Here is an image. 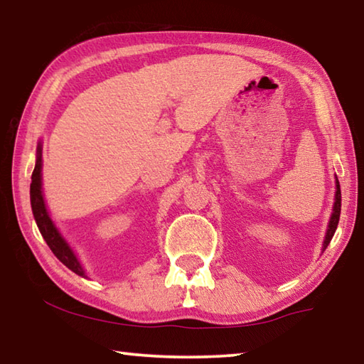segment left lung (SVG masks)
Masks as SVG:
<instances>
[{
    "mask_svg": "<svg viewBox=\"0 0 364 364\" xmlns=\"http://www.w3.org/2000/svg\"><path fill=\"white\" fill-rule=\"evenodd\" d=\"M341 205H342V194H341V184H338V180H336V202H334V210H332V217L329 221V228H328V232H326V239H324V244H323V250L328 247L332 236H334V232L337 230V225H338V218H341Z\"/></svg>",
    "mask_w": 364,
    "mask_h": 364,
    "instance_id": "left-lung-1",
    "label": "left lung"
}]
</instances>
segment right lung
Wrapping results in <instances>:
<instances>
[{
	"mask_svg": "<svg viewBox=\"0 0 364 364\" xmlns=\"http://www.w3.org/2000/svg\"><path fill=\"white\" fill-rule=\"evenodd\" d=\"M36 154H38V156H36V164L32 173V183H30V202H32V210H33L36 226H38L41 236L45 237V241L49 245V249L53 250V254L56 255L67 268L72 269L73 273L85 276L82 264H80L75 254H73L72 249L69 247V244H67L63 239V236H60L59 231L56 230V226H54V223L46 212L45 200H43V194H41V147L40 146H38V152Z\"/></svg>",
	"mask_w": 364,
	"mask_h": 364,
	"instance_id": "1",
	"label": "right lung"
}]
</instances>
